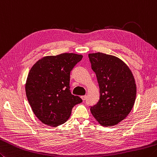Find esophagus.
<instances>
[{
    "instance_id": "obj_1",
    "label": "esophagus",
    "mask_w": 157,
    "mask_h": 157,
    "mask_svg": "<svg viewBox=\"0 0 157 157\" xmlns=\"http://www.w3.org/2000/svg\"><path fill=\"white\" fill-rule=\"evenodd\" d=\"M81 98H82V99L83 101H85L86 99V95H84V96H82Z\"/></svg>"
}]
</instances>
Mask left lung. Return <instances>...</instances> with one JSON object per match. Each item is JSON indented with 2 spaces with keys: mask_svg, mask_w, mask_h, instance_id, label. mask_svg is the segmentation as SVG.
<instances>
[{
  "mask_svg": "<svg viewBox=\"0 0 157 157\" xmlns=\"http://www.w3.org/2000/svg\"><path fill=\"white\" fill-rule=\"evenodd\" d=\"M99 86L100 97L90 112L99 123L112 127L131 111L136 97V84L131 71L118 58L101 52L88 54Z\"/></svg>",
  "mask_w": 157,
  "mask_h": 157,
  "instance_id": "obj_1",
  "label": "left lung"
}]
</instances>
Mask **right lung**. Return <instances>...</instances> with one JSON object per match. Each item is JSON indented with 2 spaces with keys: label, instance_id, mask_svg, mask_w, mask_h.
Here are the masks:
<instances>
[{
  "label": "right lung",
  "instance_id": "obj_1",
  "mask_svg": "<svg viewBox=\"0 0 157 157\" xmlns=\"http://www.w3.org/2000/svg\"><path fill=\"white\" fill-rule=\"evenodd\" d=\"M82 55L64 53L39 60L30 69L26 94L33 113L44 124H64L76 104L82 102L70 90V73L82 59Z\"/></svg>",
  "mask_w": 157,
  "mask_h": 157
}]
</instances>
